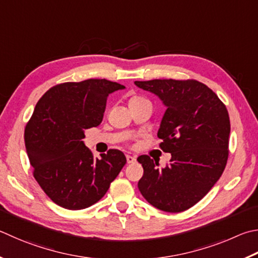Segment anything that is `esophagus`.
<instances>
[{"mask_svg": "<svg viewBox=\"0 0 258 258\" xmlns=\"http://www.w3.org/2000/svg\"><path fill=\"white\" fill-rule=\"evenodd\" d=\"M126 161H127V163H134L135 161H137V158L133 157V156H126Z\"/></svg>", "mask_w": 258, "mask_h": 258, "instance_id": "esophagus-1", "label": "esophagus"}]
</instances>
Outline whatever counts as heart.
I'll use <instances>...</instances> for the list:
<instances>
[{"label":"heart","mask_w":258,"mask_h":258,"mask_svg":"<svg viewBox=\"0 0 258 258\" xmlns=\"http://www.w3.org/2000/svg\"><path fill=\"white\" fill-rule=\"evenodd\" d=\"M140 99H142V98H140V97H133L132 99H131L130 101H133V100H140Z\"/></svg>","instance_id":"obj_1"}]
</instances>
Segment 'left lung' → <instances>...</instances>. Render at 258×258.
<instances>
[{"instance_id": "obj_1", "label": "left lung", "mask_w": 258, "mask_h": 258, "mask_svg": "<svg viewBox=\"0 0 258 258\" xmlns=\"http://www.w3.org/2000/svg\"><path fill=\"white\" fill-rule=\"evenodd\" d=\"M167 107L158 138L170 163L140 156L143 176L139 189L148 202L166 212H182L202 200L221 177L228 160L230 119L219 97L196 80L135 81Z\"/></svg>"}]
</instances>
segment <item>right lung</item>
Wrapping results in <instances>:
<instances>
[{
    "instance_id": "add662e5",
    "label": "right lung",
    "mask_w": 258,
    "mask_h": 258,
    "mask_svg": "<svg viewBox=\"0 0 258 258\" xmlns=\"http://www.w3.org/2000/svg\"><path fill=\"white\" fill-rule=\"evenodd\" d=\"M123 89L106 79L65 82L50 88L37 102L25 130L26 150L35 179L59 207H91L125 166L119 150L93 158L82 141L84 131L101 123L109 93Z\"/></svg>"
}]
</instances>
